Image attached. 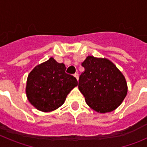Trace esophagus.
Here are the masks:
<instances>
[{
	"instance_id": "esophagus-1",
	"label": "esophagus",
	"mask_w": 147,
	"mask_h": 147,
	"mask_svg": "<svg viewBox=\"0 0 147 147\" xmlns=\"http://www.w3.org/2000/svg\"><path fill=\"white\" fill-rule=\"evenodd\" d=\"M74 76H75V77H76V79L77 80H79V74H78V73H76V74H74Z\"/></svg>"
}]
</instances>
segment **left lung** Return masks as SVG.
I'll return each mask as SVG.
<instances>
[{"mask_svg":"<svg viewBox=\"0 0 147 147\" xmlns=\"http://www.w3.org/2000/svg\"><path fill=\"white\" fill-rule=\"evenodd\" d=\"M82 66L85 71L80 76L79 90L87 105L100 113L115 110L127 93L122 73L109 59L93 56L87 57Z\"/></svg>","mask_w":147,"mask_h":147,"instance_id":"1","label":"left lung"}]
</instances>
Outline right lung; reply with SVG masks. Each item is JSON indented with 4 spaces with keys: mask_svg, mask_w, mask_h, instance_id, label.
<instances>
[{
    "mask_svg": "<svg viewBox=\"0 0 147 147\" xmlns=\"http://www.w3.org/2000/svg\"><path fill=\"white\" fill-rule=\"evenodd\" d=\"M65 70L63 63L51 57L29 73L26 93L35 108L50 112L63 105L67 94L78 85L76 78L66 74Z\"/></svg>",
    "mask_w": 147,
    "mask_h": 147,
    "instance_id": "add662e5",
    "label": "right lung"
}]
</instances>
